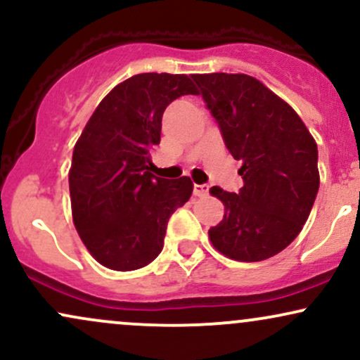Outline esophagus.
<instances>
[{"label": "esophagus", "instance_id": "obj_1", "mask_svg": "<svg viewBox=\"0 0 360 360\" xmlns=\"http://www.w3.org/2000/svg\"><path fill=\"white\" fill-rule=\"evenodd\" d=\"M208 191H210L208 184H194V188H193V194L198 198L208 196Z\"/></svg>", "mask_w": 360, "mask_h": 360}]
</instances>
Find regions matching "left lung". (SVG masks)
<instances>
[{
	"instance_id": "8db88e82",
	"label": "left lung",
	"mask_w": 360,
	"mask_h": 360,
	"mask_svg": "<svg viewBox=\"0 0 360 360\" xmlns=\"http://www.w3.org/2000/svg\"><path fill=\"white\" fill-rule=\"evenodd\" d=\"M233 159L242 160L238 193L213 186L225 205L208 230L218 252L240 262L279 254L298 237L320 188L318 148L303 120L247 74H193Z\"/></svg>"
}]
</instances>
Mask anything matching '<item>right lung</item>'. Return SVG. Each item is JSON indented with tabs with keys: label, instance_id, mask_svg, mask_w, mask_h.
Wrapping results in <instances>:
<instances>
[{
	"label": "right lung",
	"instance_id": "obj_1",
	"mask_svg": "<svg viewBox=\"0 0 360 360\" xmlns=\"http://www.w3.org/2000/svg\"><path fill=\"white\" fill-rule=\"evenodd\" d=\"M184 74L146 72L120 82L91 115L69 171L72 220L101 266L135 271L164 247L167 221L191 198L189 177L150 172L169 103L196 94Z\"/></svg>",
	"mask_w": 360,
	"mask_h": 360
}]
</instances>
